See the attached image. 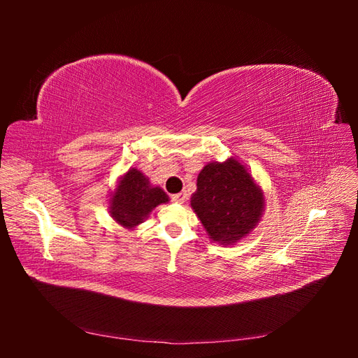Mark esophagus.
Segmentation results:
<instances>
[{
  "mask_svg": "<svg viewBox=\"0 0 358 358\" xmlns=\"http://www.w3.org/2000/svg\"><path fill=\"white\" fill-rule=\"evenodd\" d=\"M171 200L176 201V203H183V201L187 200V194H185V192L175 194V196H171Z\"/></svg>",
  "mask_w": 358,
  "mask_h": 358,
  "instance_id": "34e87169",
  "label": "esophagus"
}]
</instances>
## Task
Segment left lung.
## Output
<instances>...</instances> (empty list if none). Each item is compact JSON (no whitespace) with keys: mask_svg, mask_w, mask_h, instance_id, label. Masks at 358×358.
Returning <instances> with one entry per match:
<instances>
[{"mask_svg":"<svg viewBox=\"0 0 358 358\" xmlns=\"http://www.w3.org/2000/svg\"><path fill=\"white\" fill-rule=\"evenodd\" d=\"M264 192L239 159L208 162L197 178L191 208L209 239L234 245L251 233L264 212Z\"/></svg>","mask_w":358,"mask_h":358,"instance_id":"8db88e82","label":"left lung"}]
</instances>
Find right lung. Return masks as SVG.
I'll return each instance as SVG.
<instances>
[{
	"instance_id": "obj_1",
	"label": "right lung",
	"mask_w": 358,
	"mask_h": 358,
	"mask_svg": "<svg viewBox=\"0 0 358 358\" xmlns=\"http://www.w3.org/2000/svg\"><path fill=\"white\" fill-rule=\"evenodd\" d=\"M169 203V196L159 187H154L137 169H129L116 182L110 194V216L124 229L134 230L157 206Z\"/></svg>"
}]
</instances>
